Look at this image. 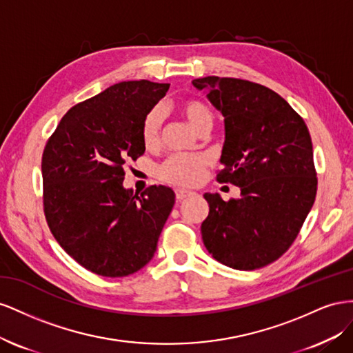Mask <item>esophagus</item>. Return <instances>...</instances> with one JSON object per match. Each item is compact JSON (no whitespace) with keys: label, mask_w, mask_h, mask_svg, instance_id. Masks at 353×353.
I'll return each instance as SVG.
<instances>
[{"label":"esophagus","mask_w":353,"mask_h":353,"mask_svg":"<svg viewBox=\"0 0 353 353\" xmlns=\"http://www.w3.org/2000/svg\"><path fill=\"white\" fill-rule=\"evenodd\" d=\"M192 194H194V192H190V190H186V189H176V198H177L179 201H182V199L190 196Z\"/></svg>","instance_id":"34e87169"}]
</instances>
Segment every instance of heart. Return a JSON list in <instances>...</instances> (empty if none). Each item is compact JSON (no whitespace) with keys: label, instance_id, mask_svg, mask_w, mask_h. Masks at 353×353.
I'll use <instances>...</instances> for the list:
<instances>
[{"label":"heart","instance_id":"1","mask_svg":"<svg viewBox=\"0 0 353 353\" xmlns=\"http://www.w3.org/2000/svg\"><path fill=\"white\" fill-rule=\"evenodd\" d=\"M179 114L196 133L211 128L213 125V110L201 99H183L177 105ZM161 128H163V112L158 108L150 109L142 123V140L146 148L152 149L159 143ZM208 165L205 155L180 154L170 157L161 167L159 173L165 182L176 186H195L201 182L204 171Z\"/></svg>","mask_w":353,"mask_h":353}]
</instances>
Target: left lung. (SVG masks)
Instances as JSON below:
<instances>
[{"label": "left lung", "mask_w": 353, "mask_h": 353, "mask_svg": "<svg viewBox=\"0 0 353 353\" xmlns=\"http://www.w3.org/2000/svg\"><path fill=\"white\" fill-rule=\"evenodd\" d=\"M225 119L219 182L241 189L238 199L204 194L210 211L201 225L204 245L220 263L263 268L293 244L316 196L309 130L287 100L236 78L192 81Z\"/></svg>", "instance_id": "left-lung-1"}]
</instances>
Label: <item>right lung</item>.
I'll list each match as a JSON object with an SVG mask.
<instances>
[{"label": "right lung", "instance_id": "right-lung-1", "mask_svg": "<svg viewBox=\"0 0 353 353\" xmlns=\"http://www.w3.org/2000/svg\"><path fill=\"white\" fill-rule=\"evenodd\" d=\"M170 84L123 81L70 108L43 154L44 213L66 253L93 274L132 275L152 260L174 205L167 186L125 189L124 165L145 154L142 123Z\"/></svg>", "mask_w": 353, "mask_h": 353}]
</instances>
